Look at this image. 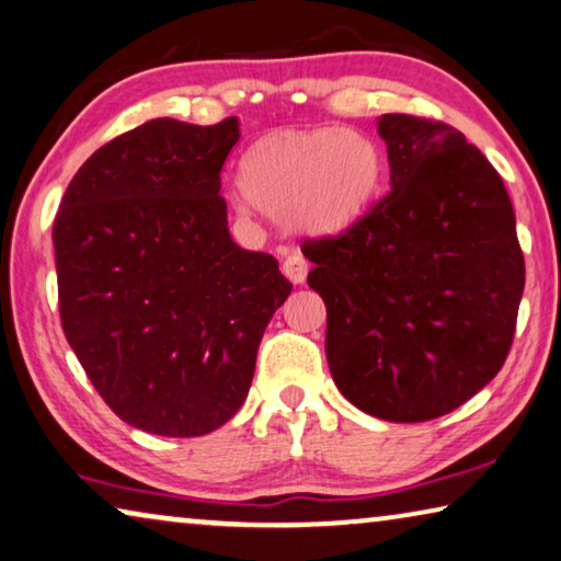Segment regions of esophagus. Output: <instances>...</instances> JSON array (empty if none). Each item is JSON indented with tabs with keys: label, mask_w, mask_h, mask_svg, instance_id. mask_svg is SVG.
<instances>
[{
	"label": "esophagus",
	"mask_w": 561,
	"mask_h": 561,
	"mask_svg": "<svg viewBox=\"0 0 561 561\" xmlns=\"http://www.w3.org/2000/svg\"><path fill=\"white\" fill-rule=\"evenodd\" d=\"M307 270H309L307 259H305L302 254H299V252H291V254L284 256V262H282V272H284V277H287L289 282L302 284V282H305V277H307Z\"/></svg>",
	"instance_id": "1"
}]
</instances>
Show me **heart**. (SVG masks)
Masks as SVG:
<instances>
[{"label":"heart","mask_w":561,"mask_h":561,"mask_svg":"<svg viewBox=\"0 0 561 561\" xmlns=\"http://www.w3.org/2000/svg\"><path fill=\"white\" fill-rule=\"evenodd\" d=\"M380 148L363 133L322 128L272 130L241 161L239 211L291 221L305 233H337L360 219L382 183Z\"/></svg>","instance_id":"obj_1"}]
</instances>
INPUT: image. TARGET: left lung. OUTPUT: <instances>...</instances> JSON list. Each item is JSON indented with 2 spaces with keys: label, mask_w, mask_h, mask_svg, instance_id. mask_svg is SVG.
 Here are the masks:
<instances>
[{
  "label": "left lung",
  "mask_w": 561,
  "mask_h": 561,
  "mask_svg": "<svg viewBox=\"0 0 561 561\" xmlns=\"http://www.w3.org/2000/svg\"><path fill=\"white\" fill-rule=\"evenodd\" d=\"M390 194L340 237L309 239L307 284L328 307L324 353L363 413L446 415L496 378L524 295L512 198L446 123L388 113Z\"/></svg>",
  "instance_id": "left-lung-1"
}]
</instances>
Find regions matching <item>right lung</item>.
Masks as SVG:
<instances>
[{
  "mask_svg": "<svg viewBox=\"0 0 561 561\" xmlns=\"http://www.w3.org/2000/svg\"><path fill=\"white\" fill-rule=\"evenodd\" d=\"M239 121L156 118L98 148L53 227L65 337L111 411L194 438L244 405L291 284L229 233L221 169Z\"/></svg>",
  "mask_w": 561,
  "mask_h": 561,
  "instance_id": "add662e5",
  "label": "right lung"
}]
</instances>
